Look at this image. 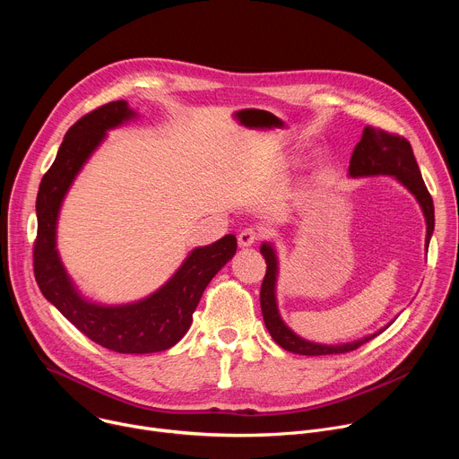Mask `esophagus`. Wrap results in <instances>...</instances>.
<instances>
[{
    "label": "esophagus",
    "mask_w": 459,
    "mask_h": 459,
    "mask_svg": "<svg viewBox=\"0 0 459 459\" xmlns=\"http://www.w3.org/2000/svg\"><path fill=\"white\" fill-rule=\"evenodd\" d=\"M259 236L261 234L255 229H245V230L239 232L238 243H239V247H250V245H254L259 239Z\"/></svg>",
    "instance_id": "obj_1"
}]
</instances>
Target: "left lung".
I'll use <instances>...</instances> for the list:
<instances>
[{
  "label": "left lung",
  "instance_id": "8db88e82",
  "mask_svg": "<svg viewBox=\"0 0 459 459\" xmlns=\"http://www.w3.org/2000/svg\"><path fill=\"white\" fill-rule=\"evenodd\" d=\"M351 178H365V176H394L400 183H403L414 195L425 214L427 221V238L425 245L429 248L430 236L434 232V204L430 194L425 186V181L421 178L420 167L416 163L414 152L411 143L398 136L390 134L386 130L365 126L363 136L359 143L356 145L351 165H349ZM261 254H264L267 261V273L261 283L259 301H261V312H264V321L269 334L273 340L285 351L301 354V356H325V354H345L351 351L359 349L363 343L370 342L374 336L381 334L385 329H381L376 334H370L367 338H361L358 342L343 343V345H321L314 342H307L294 334L289 326L283 323L278 303H276V278H278V257L273 248V245L264 243L261 245Z\"/></svg>",
  "mask_w": 459,
  "mask_h": 459
}]
</instances>
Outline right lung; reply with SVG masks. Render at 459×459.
Masks as SVG:
<instances>
[{"label": "right lung", "instance_id": "obj_1", "mask_svg": "<svg viewBox=\"0 0 459 459\" xmlns=\"http://www.w3.org/2000/svg\"><path fill=\"white\" fill-rule=\"evenodd\" d=\"M134 116L128 103L119 100L85 114L67 130L38 190L34 276L43 296L89 340L119 354H151L170 349L186 334L204 290L236 254L238 245L236 236L227 234L212 245L194 248L178 273L142 301L105 307L82 298L56 248L59 207L107 130Z\"/></svg>", "mask_w": 459, "mask_h": 459}]
</instances>
